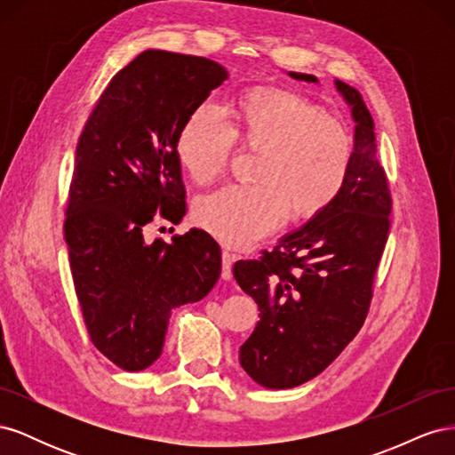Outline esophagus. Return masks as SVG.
Returning <instances> with one entry per match:
<instances>
[{"mask_svg": "<svg viewBox=\"0 0 455 455\" xmlns=\"http://www.w3.org/2000/svg\"><path fill=\"white\" fill-rule=\"evenodd\" d=\"M235 259H237L235 254L222 252V279H224V281H229V279L233 277L231 266H233V261H235Z\"/></svg>", "mask_w": 455, "mask_h": 455, "instance_id": "obj_1", "label": "esophagus"}]
</instances>
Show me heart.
I'll return each instance as SVG.
<instances>
[{"mask_svg": "<svg viewBox=\"0 0 455 455\" xmlns=\"http://www.w3.org/2000/svg\"><path fill=\"white\" fill-rule=\"evenodd\" d=\"M233 140L261 149L258 184L226 186L196 206L197 224L233 249L269 235L291 212L296 220L321 214L347 182V129L299 92L244 91L229 106L228 125L211 104H199L180 125L174 154L197 184H209L224 172Z\"/></svg>", "mask_w": 455, "mask_h": 455, "instance_id": "heart-1", "label": "heart"}]
</instances>
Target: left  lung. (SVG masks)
I'll return each instance as SVG.
<instances>
[{
	"mask_svg": "<svg viewBox=\"0 0 455 455\" xmlns=\"http://www.w3.org/2000/svg\"><path fill=\"white\" fill-rule=\"evenodd\" d=\"M288 76L319 84L311 74ZM336 91L355 121L353 163L341 194L261 259L233 266V277L259 309L239 363L267 389L313 379L346 349L366 319L387 243L391 194L378 161L374 121L359 91L338 79Z\"/></svg>",
	"mask_w": 455,
	"mask_h": 455,
	"instance_id": "8db88e82",
	"label": "left lung"
}]
</instances>
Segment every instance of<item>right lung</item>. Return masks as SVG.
Returning a JSON list of instances; mask_svg holds the SVG:
<instances>
[{
  "label": "right lung",
  "instance_id": "1",
  "mask_svg": "<svg viewBox=\"0 0 455 455\" xmlns=\"http://www.w3.org/2000/svg\"><path fill=\"white\" fill-rule=\"evenodd\" d=\"M228 77L214 60L148 49L109 81L79 136L64 239L91 341L127 371L159 359L172 309L203 299L222 271L206 231L146 243L144 228L156 212L184 218L176 136Z\"/></svg>",
  "mask_w": 455,
  "mask_h": 455
}]
</instances>
